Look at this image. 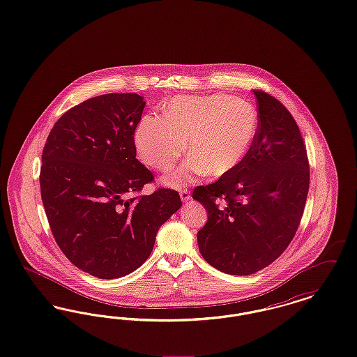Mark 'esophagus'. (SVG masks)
<instances>
[{"mask_svg":"<svg viewBox=\"0 0 357 357\" xmlns=\"http://www.w3.org/2000/svg\"><path fill=\"white\" fill-rule=\"evenodd\" d=\"M181 199L183 201V202H188L190 199H191V195H190V191L187 190V188H183V190H181Z\"/></svg>","mask_w":357,"mask_h":357,"instance_id":"1","label":"esophagus"}]
</instances>
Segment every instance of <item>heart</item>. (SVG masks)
I'll return each instance as SVG.
<instances>
[{
    "label": "heart",
    "instance_id": "b5f03b06",
    "mask_svg": "<svg viewBox=\"0 0 357 357\" xmlns=\"http://www.w3.org/2000/svg\"><path fill=\"white\" fill-rule=\"evenodd\" d=\"M259 118L255 105L226 93L176 96L165 104L163 116L147 115L136 126V151L158 171L170 170L187 150L191 153L163 178L182 187L195 176H222L243 162L255 144Z\"/></svg>",
    "mask_w": 357,
    "mask_h": 357
}]
</instances>
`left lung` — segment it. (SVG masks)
I'll use <instances>...</instances> for the list:
<instances>
[{"label":"left lung","mask_w":357,"mask_h":357,"mask_svg":"<svg viewBox=\"0 0 357 357\" xmlns=\"http://www.w3.org/2000/svg\"><path fill=\"white\" fill-rule=\"evenodd\" d=\"M259 127L236 170L192 198L207 210L198 248L215 269L248 275L285 252L301 221L309 190V163L300 128L269 93L255 91Z\"/></svg>","instance_id":"1"}]
</instances>
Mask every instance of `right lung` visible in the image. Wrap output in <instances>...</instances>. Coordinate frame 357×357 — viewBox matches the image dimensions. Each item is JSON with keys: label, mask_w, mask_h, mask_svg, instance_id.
I'll return each instance as SVG.
<instances>
[{"label": "right lung", "mask_w": 357, "mask_h": 357, "mask_svg": "<svg viewBox=\"0 0 357 357\" xmlns=\"http://www.w3.org/2000/svg\"><path fill=\"white\" fill-rule=\"evenodd\" d=\"M144 105L137 93L88 99L56 121L43 151L40 188L53 237L75 266L102 280L142 266L182 206L169 188L131 197L153 181L136 159Z\"/></svg>", "instance_id": "add662e5"}]
</instances>
